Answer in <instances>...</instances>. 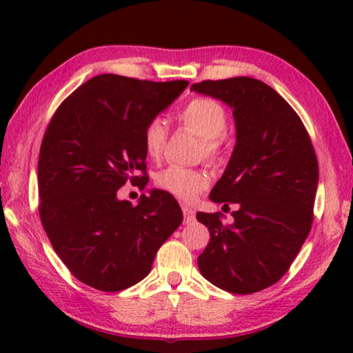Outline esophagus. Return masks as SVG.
<instances>
[{
	"mask_svg": "<svg viewBox=\"0 0 353 353\" xmlns=\"http://www.w3.org/2000/svg\"><path fill=\"white\" fill-rule=\"evenodd\" d=\"M183 215H185V223H191V221H194V216H196V212L191 209V207L188 205H183Z\"/></svg>",
	"mask_w": 353,
	"mask_h": 353,
	"instance_id": "esophagus-1",
	"label": "esophagus"
}]
</instances>
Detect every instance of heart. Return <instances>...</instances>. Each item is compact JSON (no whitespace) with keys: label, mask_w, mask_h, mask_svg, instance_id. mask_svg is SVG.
<instances>
[{"label":"heart","mask_w":353,"mask_h":353,"mask_svg":"<svg viewBox=\"0 0 353 353\" xmlns=\"http://www.w3.org/2000/svg\"><path fill=\"white\" fill-rule=\"evenodd\" d=\"M176 122L201 138L199 156L212 163L225 159V132L228 130V112L219 101L194 98L176 112ZM167 143V127L161 119H152L143 130L144 151L151 159L162 156ZM156 183L161 190L170 192L180 201H194L207 190L210 178L199 168L170 165L157 173Z\"/></svg>","instance_id":"heart-1"}]
</instances>
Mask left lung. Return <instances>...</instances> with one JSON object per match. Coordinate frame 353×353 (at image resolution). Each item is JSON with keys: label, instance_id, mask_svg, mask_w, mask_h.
Returning a JSON list of instances; mask_svg holds the SVG:
<instances>
[{"label": "left lung", "instance_id": "left-lung-1", "mask_svg": "<svg viewBox=\"0 0 353 353\" xmlns=\"http://www.w3.org/2000/svg\"><path fill=\"white\" fill-rule=\"evenodd\" d=\"M191 90L233 108L236 146L210 201L221 212H197L210 241L197 259L202 276L233 294L279 281L312 230L318 161L296 110L272 86L250 77L204 80Z\"/></svg>", "mask_w": 353, "mask_h": 353}]
</instances>
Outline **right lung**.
Returning <instances> with one entry per match:
<instances>
[{"label": "right lung", "mask_w": 353, "mask_h": 353, "mask_svg": "<svg viewBox=\"0 0 353 353\" xmlns=\"http://www.w3.org/2000/svg\"><path fill=\"white\" fill-rule=\"evenodd\" d=\"M186 86L98 75L67 96L48 123L38 212L52 249L86 286L117 292L139 283L180 226L183 212L170 192L154 190L137 205L117 192L127 181L146 188L143 130Z\"/></svg>", "instance_id": "right-lung-1"}]
</instances>
